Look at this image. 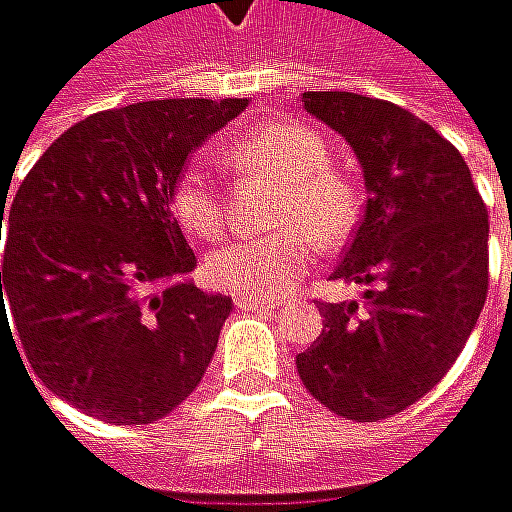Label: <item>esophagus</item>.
Wrapping results in <instances>:
<instances>
[{"instance_id":"1","label":"esophagus","mask_w":512,"mask_h":512,"mask_svg":"<svg viewBox=\"0 0 512 512\" xmlns=\"http://www.w3.org/2000/svg\"><path fill=\"white\" fill-rule=\"evenodd\" d=\"M236 306L238 309L268 311V309H276L279 303H276V300H253V297H241V294H236Z\"/></svg>"}]
</instances>
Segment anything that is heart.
I'll use <instances>...</instances> for the list:
<instances>
[{
	"label": "heart",
	"instance_id": "heart-1",
	"mask_svg": "<svg viewBox=\"0 0 512 512\" xmlns=\"http://www.w3.org/2000/svg\"><path fill=\"white\" fill-rule=\"evenodd\" d=\"M241 174L279 183L274 224L279 233L256 241H233L203 262V276L221 291L274 300L300 285L314 244L338 247L358 221V192L332 168V148L320 130L303 122H262L244 130L227 151ZM171 212L195 238H218L227 209L218 189L198 168H186L171 183Z\"/></svg>",
	"mask_w": 512,
	"mask_h": 512
}]
</instances>
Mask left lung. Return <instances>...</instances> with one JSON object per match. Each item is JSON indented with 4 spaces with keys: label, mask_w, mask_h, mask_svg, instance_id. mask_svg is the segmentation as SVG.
<instances>
[{
    "label": "left lung",
    "mask_w": 512,
    "mask_h": 512,
    "mask_svg": "<svg viewBox=\"0 0 512 512\" xmlns=\"http://www.w3.org/2000/svg\"><path fill=\"white\" fill-rule=\"evenodd\" d=\"M364 168L367 203L332 279L364 306L320 303L326 332L297 355L311 396L355 422L420 402L466 347L490 288V218L449 139L393 101L303 92Z\"/></svg>",
    "instance_id": "8db88e82"
}]
</instances>
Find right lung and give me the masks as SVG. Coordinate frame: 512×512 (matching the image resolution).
I'll return each instance as SVG.
<instances>
[{"mask_svg": "<svg viewBox=\"0 0 512 512\" xmlns=\"http://www.w3.org/2000/svg\"><path fill=\"white\" fill-rule=\"evenodd\" d=\"M244 107L247 98H165L101 110L25 174L8 212L0 335L10 332L5 296L11 338L78 411L148 425L201 384L233 300L183 279L195 253L174 221L171 183Z\"/></svg>", "mask_w": 512, "mask_h": 512, "instance_id": "add662e5", "label": "right lung"}]
</instances>
